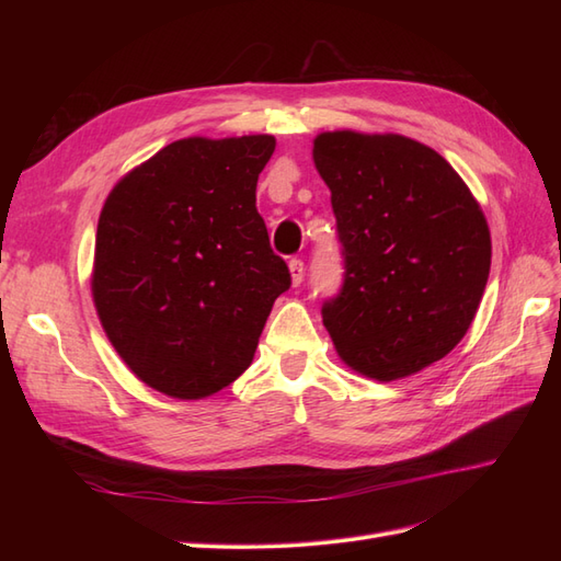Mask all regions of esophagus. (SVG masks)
<instances>
[{
  "label": "esophagus",
  "instance_id": "obj_1",
  "mask_svg": "<svg viewBox=\"0 0 561 561\" xmlns=\"http://www.w3.org/2000/svg\"><path fill=\"white\" fill-rule=\"evenodd\" d=\"M287 268H290V278H293V285L297 287V285L304 280V262L295 257V260L287 262Z\"/></svg>",
  "mask_w": 561,
  "mask_h": 561
}]
</instances>
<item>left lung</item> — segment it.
Listing matches in <instances>:
<instances>
[{"label":"left lung","instance_id":"1","mask_svg":"<svg viewBox=\"0 0 561 561\" xmlns=\"http://www.w3.org/2000/svg\"><path fill=\"white\" fill-rule=\"evenodd\" d=\"M313 163L332 192L346 266L322 325L358 375H416L478 313L491 266L480 203L435 149L398 133H320Z\"/></svg>","mask_w":561,"mask_h":561}]
</instances>
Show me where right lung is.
<instances>
[{
	"label": "right lung",
	"mask_w": 561,
	"mask_h": 561,
	"mask_svg": "<svg viewBox=\"0 0 561 561\" xmlns=\"http://www.w3.org/2000/svg\"><path fill=\"white\" fill-rule=\"evenodd\" d=\"M274 149V135L171 142L118 180L100 213L98 318L163 396L201 400L239 379L290 287L254 194Z\"/></svg>",
	"instance_id": "add662e5"
}]
</instances>
